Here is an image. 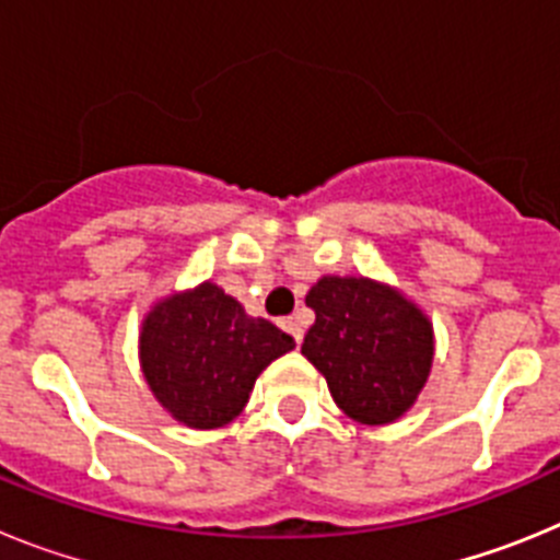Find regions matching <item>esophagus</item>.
<instances>
[{"label":"esophagus","mask_w":560,"mask_h":560,"mask_svg":"<svg viewBox=\"0 0 560 560\" xmlns=\"http://www.w3.org/2000/svg\"><path fill=\"white\" fill-rule=\"evenodd\" d=\"M280 328L289 330V334L294 336L296 345H300V341H303V325L296 323V316H285V319H280Z\"/></svg>","instance_id":"1"}]
</instances>
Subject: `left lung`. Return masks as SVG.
Here are the masks:
<instances>
[{
	"mask_svg": "<svg viewBox=\"0 0 560 560\" xmlns=\"http://www.w3.org/2000/svg\"><path fill=\"white\" fill-rule=\"evenodd\" d=\"M303 355L348 418L381 427L407 412L432 370V325L407 296L364 277H323Z\"/></svg>",
	"mask_w": 560,
	"mask_h": 560,
	"instance_id": "obj_1",
	"label": "left lung"
}]
</instances>
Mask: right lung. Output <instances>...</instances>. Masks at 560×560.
I'll use <instances>...</instances> for the list:
<instances>
[{"instance_id":"1","label":"right lung","mask_w":560,"mask_h":560,"mask_svg":"<svg viewBox=\"0 0 560 560\" xmlns=\"http://www.w3.org/2000/svg\"><path fill=\"white\" fill-rule=\"evenodd\" d=\"M291 348L289 334L246 316L235 296L212 283L156 305L140 336L153 395L192 429H219L241 415L257 375Z\"/></svg>"}]
</instances>
